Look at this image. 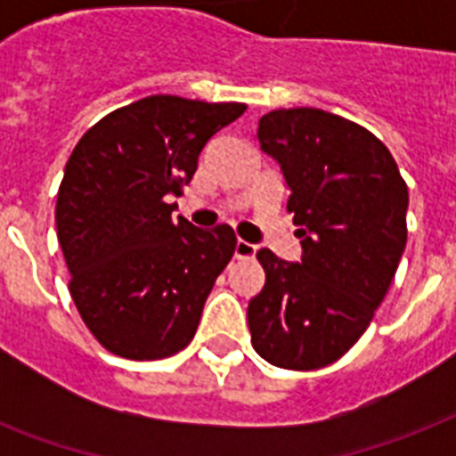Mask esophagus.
Here are the masks:
<instances>
[{
	"mask_svg": "<svg viewBox=\"0 0 456 456\" xmlns=\"http://www.w3.org/2000/svg\"><path fill=\"white\" fill-rule=\"evenodd\" d=\"M256 250H257V246H253V243L241 241V239H239V241H236V248H234V257L236 260H246V257L256 256Z\"/></svg>",
	"mask_w": 456,
	"mask_h": 456,
	"instance_id": "obj_1",
	"label": "esophagus"
}]
</instances>
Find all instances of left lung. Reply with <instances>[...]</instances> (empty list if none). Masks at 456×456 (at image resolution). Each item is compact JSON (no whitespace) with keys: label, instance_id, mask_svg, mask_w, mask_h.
Listing matches in <instances>:
<instances>
[{"label":"left lung","instance_id":"left-lung-1","mask_svg":"<svg viewBox=\"0 0 456 456\" xmlns=\"http://www.w3.org/2000/svg\"><path fill=\"white\" fill-rule=\"evenodd\" d=\"M257 142L281 165L300 263L257 250L265 286L248 303L250 343L274 367L340 360L367 331L407 243L410 193L395 158L362 125L319 109L260 118Z\"/></svg>","mask_w":456,"mask_h":456}]
</instances>
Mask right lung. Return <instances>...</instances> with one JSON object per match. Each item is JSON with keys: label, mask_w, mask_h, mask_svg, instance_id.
Wrapping results in <instances>:
<instances>
[{"label": "right lung", "mask_w": 456, "mask_h": 456, "mask_svg": "<svg viewBox=\"0 0 456 456\" xmlns=\"http://www.w3.org/2000/svg\"><path fill=\"white\" fill-rule=\"evenodd\" d=\"M246 103L156 94L85 132L66 163L56 234L70 296L99 343L127 360H163L199 329L215 279L234 256L229 224L172 220L199 156Z\"/></svg>", "instance_id": "obj_1"}]
</instances>
